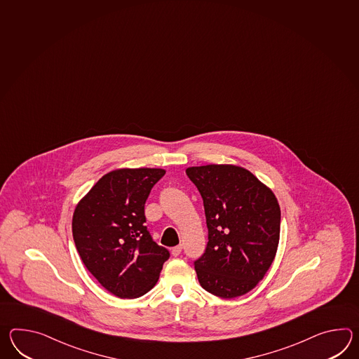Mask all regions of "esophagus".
I'll use <instances>...</instances> for the list:
<instances>
[{"label": "esophagus", "mask_w": 359, "mask_h": 359, "mask_svg": "<svg viewBox=\"0 0 359 359\" xmlns=\"http://www.w3.org/2000/svg\"><path fill=\"white\" fill-rule=\"evenodd\" d=\"M182 250H183V246H182V245H179V246L172 248V250H171V254H172V256H179L182 254Z\"/></svg>", "instance_id": "34e87169"}]
</instances>
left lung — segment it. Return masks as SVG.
<instances>
[{
	"label": "left lung",
	"instance_id": "8db88e82",
	"mask_svg": "<svg viewBox=\"0 0 359 359\" xmlns=\"http://www.w3.org/2000/svg\"><path fill=\"white\" fill-rule=\"evenodd\" d=\"M185 172L203 199L208 224V246L194 260L199 283L224 299L245 295L263 279L277 252L278 201L246 168L208 165Z\"/></svg>",
	"mask_w": 359,
	"mask_h": 359
}]
</instances>
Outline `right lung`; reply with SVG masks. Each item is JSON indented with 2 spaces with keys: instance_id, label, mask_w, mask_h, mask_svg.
Wrapping results in <instances>:
<instances>
[{
  "instance_id": "add662e5",
  "label": "right lung",
  "mask_w": 359,
  "mask_h": 359,
  "mask_svg": "<svg viewBox=\"0 0 359 359\" xmlns=\"http://www.w3.org/2000/svg\"><path fill=\"white\" fill-rule=\"evenodd\" d=\"M162 168H121L108 172L74 210L72 233L88 271L121 299L147 294L158 280L168 248L145 226L144 206Z\"/></svg>"
}]
</instances>
